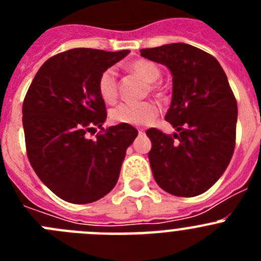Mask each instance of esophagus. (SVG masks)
<instances>
[{"mask_svg": "<svg viewBox=\"0 0 261 261\" xmlns=\"http://www.w3.org/2000/svg\"><path fill=\"white\" fill-rule=\"evenodd\" d=\"M138 133H140V135H144L145 130H144V129H138Z\"/></svg>", "mask_w": 261, "mask_h": 261, "instance_id": "obj_1", "label": "esophagus"}]
</instances>
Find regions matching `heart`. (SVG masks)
Segmentation results:
<instances>
[{
	"label": "heart",
	"instance_id": "b5f03b06",
	"mask_svg": "<svg viewBox=\"0 0 261 261\" xmlns=\"http://www.w3.org/2000/svg\"><path fill=\"white\" fill-rule=\"evenodd\" d=\"M128 69L132 73L146 81L147 84H155L161 77V69L147 60H135L129 62ZM155 89V86H151ZM98 91L106 103H114L117 99V80L115 69L108 68L102 71L98 80ZM159 112V107L153 102L121 103L112 108L110 117L112 121L128 125H146L153 121Z\"/></svg>",
	"mask_w": 261,
	"mask_h": 261
}]
</instances>
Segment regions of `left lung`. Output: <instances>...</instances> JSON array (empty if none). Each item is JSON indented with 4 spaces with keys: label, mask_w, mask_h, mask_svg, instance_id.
I'll return each instance as SVG.
<instances>
[{
    "label": "left lung",
    "mask_w": 261,
    "mask_h": 261,
    "mask_svg": "<svg viewBox=\"0 0 261 261\" xmlns=\"http://www.w3.org/2000/svg\"><path fill=\"white\" fill-rule=\"evenodd\" d=\"M141 56L172 74L165 119L177 133L146 130L154 179L174 196L201 195L220 179L234 153L238 107L227 77L212 55L184 43L141 49Z\"/></svg>",
    "instance_id": "obj_1"
}]
</instances>
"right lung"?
Returning a JSON list of instances; mask_svg holds the SVG:
<instances>
[{
    "instance_id": "obj_1",
    "label": "right lung",
    "mask_w": 261,
    "mask_h": 261,
    "mask_svg": "<svg viewBox=\"0 0 261 261\" xmlns=\"http://www.w3.org/2000/svg\"><path fill=\"white\" fill-rule=\"evenodd\" d=\"M128 49L106 52L74 48L41 65L23 102V130L34 171L60 199L89 204L116 184L128 146L137 129L128 124L103 128L105 100L99 75ZM101 129L95 140L87 133Z\"/></svg>"
}]
</instances>
